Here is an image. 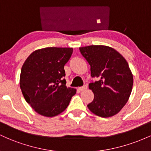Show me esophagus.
Instances as JSON below:
<instances>
[{
  "instance_id": "34e87169",
  "label": "esophagus",
  "mask_w": 151,
  "mask_h": 151,
  "mask_svg": "<svg viewBox=\"0 0 151 151\" xmlns=\"http://www.w3.org/2000/svg\"><path fill=\"white\" fill-rule=\"evenodd\" d=\"M86 89H87V86L84 85L83 86H81V87L78 88V90H79V91H84V90H86Z\"/></svg>"
}]
</instances>
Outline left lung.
<instances>
[{"label":"left lung","instance_id":"left-lung-1","mask_svg":"<svg viewBox=\"0 0 151 151\" xmlns=\"http://www.w3.org/2000/svg\"><path fill=\"white\" fill-rule=\"evenodd\" d=\"M79 50L91 67V77L99 79L89 84L94 98L88 108L99 116H113L126 105L132 91L133 77L129 64L109 46L90 45Z\"/></svg>","mask_w":151,"mask_h":151}]
</instances>
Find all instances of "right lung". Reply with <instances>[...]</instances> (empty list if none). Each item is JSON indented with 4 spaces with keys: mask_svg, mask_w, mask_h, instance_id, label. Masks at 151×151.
Listing matches in <instances>:
<instances>
[{
    "mask_svg": "<svg viewBox=\"0 0 151 151\" xmlns=\"http://www.w3.org/2000/svg\"><path fill=\"white\" fill-rule=\"evenodd\" d=\"M72 47H45L34 51L21 69L20 86L27 103L40 115L56 116L68 106L77 90L67 87L65 64Z\"/></svg>",
    "mask_w": 151,
    "mask_h": 151,
    "instance_id": "1",
    "label": "right lung"
}]
</instances>
